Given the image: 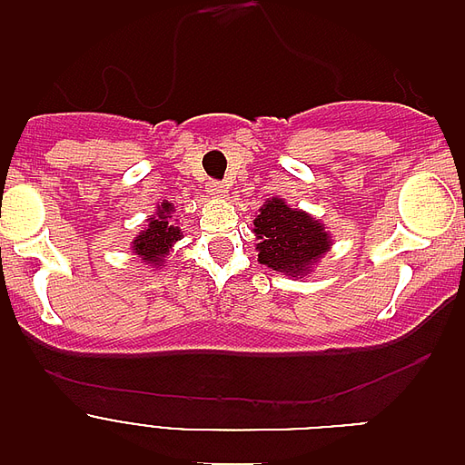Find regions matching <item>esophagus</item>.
<instances>
[{
  "mask_svg": "<svg viewBox=\"0 0 465 465\" xmlns=\"http://www.w3.org/2000/svg\"><path fill=\"white\" fill-rule=\"evenodd\" d=\"M209 193H212L213 197H225V193H228V186H225L223 182H212V183H209Z\"/></svg>",
  "mask_w": 465,
  "mask_h": 465,
  "instance_id": "1",
  "label": "esophagus"
}]
</instances>
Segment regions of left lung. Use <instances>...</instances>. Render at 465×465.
Segmentation results:
<instances>
[{"label": "left lung", "mask_w": 465, "mask_h": 465, "mask_svg": "<svg viewBox=\"0 0 465 465\" xmlns=\"http://www.w3.org/2000/svg\"><path fill=\"white\" fill-rule=\"evenodd\" d=\"M258 261L277 272L302 277L331 249V235L310 213L291 209L282 197H272L253 219Z\"/></svg>", "instance_id": "left-lung-1"}]
</instances>
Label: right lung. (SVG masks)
Listing matches in <instances>:
<instances>
[{"mask_svg":"<svg viewBox=\"0 0 465 465\" xmlns=\"http://www.w3.org/2000/svg\"><path fill=\"white\" fill-rule=\"evenodd\" d=\"M172 212L174 204L163 203L158 204L155 213L149 219V225L134 237L133 253L142 258L146 265H160L170 256V249L176 240H182V230L172 221Z\"/></svg>","mask_w":465,"mask_h":465,"instance_id":"right-lung-1","label":"right lung"}]
</instances>
